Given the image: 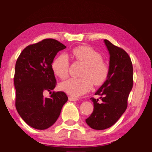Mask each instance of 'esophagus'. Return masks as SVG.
I'll use <instances>...</instances> for the list:
<instances>
[{
    "mask_svg": "<svg viewBox=\"0 0 152 152\" xmlns=\"http://www.w3.org/2000/svg\"><path fill=\"white\" fill-rule=\"evenodd\" d=\"M69 100L71 101V102H75V101L78 100V99L75 98V97H73V96H69Z\"/></svg>",
    "mask_w": 152,
    "mask_h": 152,
    "instance_id": "1",
    "label": "esophagus"
}]
</instances>
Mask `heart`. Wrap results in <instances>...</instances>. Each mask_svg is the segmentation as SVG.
Instances as JSON below:
<instances>
[{
	"mask_svg": "<svg viewBox=\"0 0 152 152\" xmlns=\"http://www.w3.org/2000/svg\"><path fill=\"white\" fill-rule=\"evenodd\" d=\"M71 54L77 60L85 64L81 72V78H71L60 84L61 91L72 96H80L91 89L92 82L94 85L102 84L106 80L109 69L102 61L101 54L91 47L80 46L72 50ZM52 70L56 75L66 79L69 75V61L64 54H60L53 61Z\"/></svg>",
	"mask_w": 152,
	"mask_h": 152,
	"instance_id": "1",
	"label": "heart"
}]
</instances>
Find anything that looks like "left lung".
I'll return each mask as SVG.
<instances>
[{
  "label": "left lung",
  "instance_id": "obj_1",
  "mask_svg": "<svg viewBox=\"0 0 152 152\" xmlns=\"http://www.w3.org/2000/svg\"><path fill=\"white\" fill-rule=\"evenodd\" d=\"M110 54L109 72L107 80L95 92L98 99L91 98L93 112L86 119L91 128L102 130L108 128L119 119L127 106V99L133 86V66L125 50L104 39Z\"/></svg>",
  "mask_w": 152,
  "mask_h": 152
}]
</instances>
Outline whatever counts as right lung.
I'll return each instance as SVG.
<instances>
[{
  "label": "right lung",
  "mask_w": 152,
  "mask_h": 152,
  "mask_svg": "<svg viewBox=\"0 0 152 152\" xmlns=\"http://www.w3.org/2000/svg\"><path fill=\"white\" fill-rule=\"evenodd\" d=\"M66 48L54 39H45L27 46L15 67L16 107L20 117L33 128L46 129L53 125L68 101L64 92H53L49 98L43 93L56 85L51 64L57 53Z\"/></svg>",
  "instance_id": "add662e5"
}]
</instances>
